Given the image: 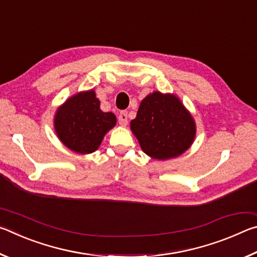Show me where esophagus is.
Instances as JSON below:
<instances>
[{
  "label": "esophagus",
  "mask_w": 257,
  "mask_h": 257,
  "mask_svg": "<svg viewBox=\"0 0 257 257\" xmlns=\"http://www.w3.org/2000/svg\"><path fill=\"white\" fill-rule=\"evenodd\" d=\"M118 121L121 125H127L128 123V112L127 111H122L120 112V114L118 116Z\"/></svg>",
  "instance_id": "esophagus-1"
}]
</instances>
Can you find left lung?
<instances>
[{"label":"left lung","mask_w":257,"mask_h":257,"mask_svg":"<svg viewBox=\"0 0 257 257\" xmlns=\"http://www.w3.org/2000/svg\"><path fill=\"white\" fill-rule=\"evenodd\" d=\"M130 128L143 152L156 160L181 155L196 136L195 121L180 99L160 92L143 99Z\"/></svg>","instance_id":"obj_1"}]
</instances>
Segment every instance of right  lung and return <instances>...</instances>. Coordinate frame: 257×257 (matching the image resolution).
<instances>
[{"label":"right lung","instance_id":"add662e5","mask_svg":"<svg viewBox=\"0 0 257 257\" xmlns=\"http://www.w3.org/2000/svg\"><path fill=\"white\" fill-rule=\"evenodd\" d=\"M116 118L112 112H103L93 89L68 98L54 116V129L69 150L89 154L98 149L105 134L114 127Z\"/></svg>","mask_w":257,"mask_h":257}]
</instances>
